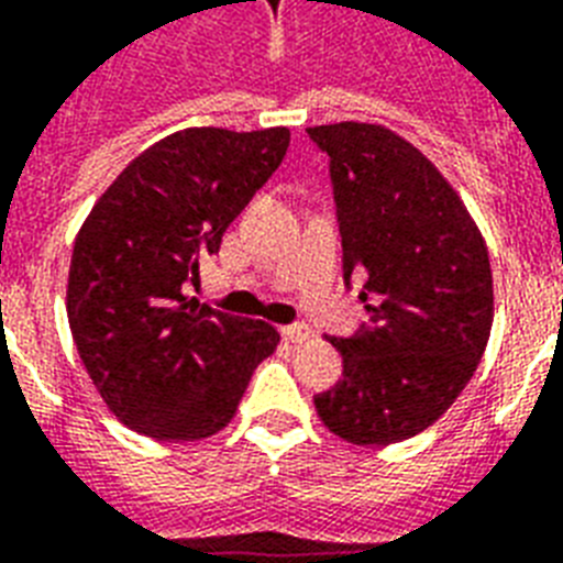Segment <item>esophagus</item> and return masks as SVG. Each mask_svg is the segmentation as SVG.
<instances>
[{
    "mask_svg": "<svg viewBox=\"0 0 563 563\" xmlns=\"http://www.w3.org/2000/svg\"><path fill=\"white\" fill-rule=\"evenodd\" d=\"M280 333H283V339H286V342H295V345L310 339V328H307V324H286Z\"/></svg>",
    "mask_w": 563,
    "mask_h": 563,
    "instance_id": "1",
    "label": "esophagus"
}]
</instances>
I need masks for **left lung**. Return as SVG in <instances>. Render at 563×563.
Wrapping results in <instances>:
<instances>
[{"label":"left lung","instance_id":"left-lung-1","mask_svg":"<svg viewBox=\"0 0 563 563\" xmlns=\"http://www.w3.org/2000/svg\"><path fill=\"white\" fill-rule=\"evenodd\" d=\"M328 153L342 277H357L368 321L333 336L342 380L312 398L321 422L357 445L401 443L454 405L493 324L490 256L445 177L375 123L307 129Z\"/></svg>","mask_w":563,"mask_h":563}]
</instances>
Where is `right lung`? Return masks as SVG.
Masks as SVG:
<instances>
[{
    "mask_svg": "<svg viewBox=\"0 0 563 563\" xmlns=\"http://www.w3.org/2000/svg\"><path fill=\"white\" fill-rule=\"evenodd\" d=\"M289 129H183L132 158L81 224L67 319L120 422L162 443L218 434L277 349L265 321L186 298L203 253L268 183Z\"/></svg>",
    "mask_w": 563,
    "mask_h": 563,
    "instance_id": "obj_1",
    "label": "right lung"
}]
</instances>
